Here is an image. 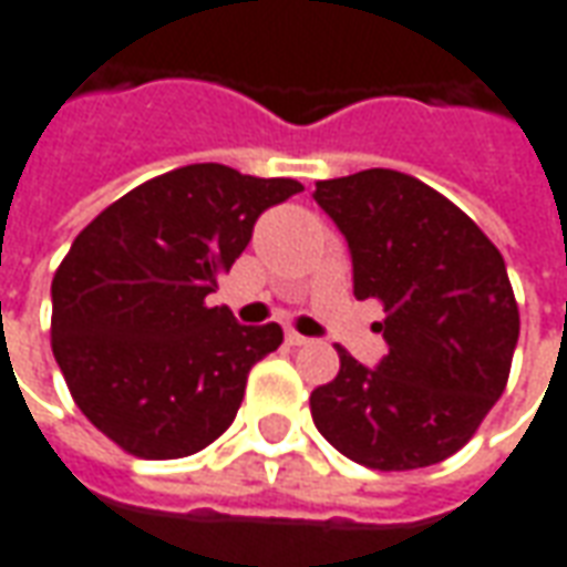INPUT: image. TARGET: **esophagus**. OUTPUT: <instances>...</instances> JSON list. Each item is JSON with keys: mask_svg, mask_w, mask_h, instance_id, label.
Here are the masks:
<instances>
[{"mask_svg": "<svg viewBox=\"0 0 567 567\" xmlns=\"http://www.w3.org/2000/svg\"><path fill=\"white\" fill-rule=\"evenodd\" d=\"M285 341H288L291 348H303V344H310V338H307V334H300V332H288V334H285Z\"/></svg>", "mask_w": 567, "mask_h": 567, "instance_id": "obj_1", "label": "esophagus"}]
</instances>
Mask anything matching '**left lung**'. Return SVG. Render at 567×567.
Segmentation results:
<instances>
[{
    "label": "left lung",
    "instance_id": "obj_1",
    "mask_svg": "<svg viewBox=\"0 0 567 567\" xmlns=\"http://www.w3.org/2000/svg\"><path fill=\"white\" fill-rule=\"evenodd\" d=\"M348 238L353 295L375 298L388 353L375 369L338 348L341 369L310 394L319 434L379 472L444 462L506 391L518 303L503 254L441 192L396 171L316 183Z\"/></svg>",
    "mask_w": 567,
    "mask_h": 567
}]
</instances>
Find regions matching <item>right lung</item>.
<instances>
[{"label":"right lung","mask_w":567,"mask_h":567,"mask_svg":"<svg viewBox=\"0 0 567 567\" xmlns=\"http://www.w3.org/2000/svg\"><path fill=\"white\" fill-rule=\"evenodd\" d=\"M303 192L188 164L105 207L52 279V353L73 403L138 460H179L233 425L248 372L282 329L207 307L257 217Z\"/></svg>","instance_id":"right-lung-1"}]
</instances>
